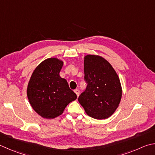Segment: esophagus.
<instances>
[{
	"label": "esophagus",
	"instance_id": "obj_1",
	"mask_svg": "<svg viewBox=\"0 0 155 155\" xmlns=\"http://www.w3.org/2000/svg\"><path fill=\"white\" fill-rule=\"evenodd\" d=\"M74 93L76 94H77V97H78L79 96V94H80V91H78V89H75L74 90Z\"/></svg>",
	"mask_w": 155,
	"mask_h": 155
}]
</instances>
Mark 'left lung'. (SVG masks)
<instances>
[{"mask_svg":"<svg viewBox=\"0 0 155 155\" xmlns=\"http://www.w3.org/2000/svg\"><path fill=\"white\" fill-rule=\"evenodd\" d=\"M84 72L87 87L78 97V102L89 117L99 120L108 119L121 100L119 76L106 59L97 55L85 56Z\"/></svg>","mask_w":155,"mask_h":155,"instance_id":"left-lung-1","label":"left lung"}]
</instances>
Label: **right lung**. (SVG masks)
<instances>
[{
	"label": "right lung",
	"instance_id": "obj_1",
	"mask_svg": "<svg viewBox=\"0 0 155 155\" xmlns=\"http://www.w3.org/2000/svg\"><path fill=\"white\" fill-rule=\"evenodd\" d=\"M63 60L50 58L34 70L27 87V97L36 113L47 119L58 117L67 105L77 99L67 81L60 76Z\"/></svg>",
	"mask_w": 155,
	"mask_h": 155
}]
</instances>
